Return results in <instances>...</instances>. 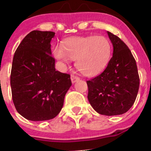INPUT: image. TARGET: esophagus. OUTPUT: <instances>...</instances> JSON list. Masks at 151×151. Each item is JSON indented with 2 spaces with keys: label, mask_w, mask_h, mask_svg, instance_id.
I'll return each instance as SVG.
<instances>
[{
  "label": "esophagus",
  "mask_w": 151,
  "mask_h": 151,
  "mask_svg": "<svg viewBox=\"0 0 151 151\" xmlns=\"http://www.w3.org/2000/svg\"><path fill=\"white\" fill-rule=\"evenodd\" d=\"M71 83H76V82H77L80 80V77H78L77 76H75V75H71Z\"/></svg>",
  "instance_id": "34e87169"
}]
</instances>
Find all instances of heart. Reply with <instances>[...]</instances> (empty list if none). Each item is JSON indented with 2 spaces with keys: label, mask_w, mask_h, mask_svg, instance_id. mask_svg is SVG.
Wrapping results in <instances>:
<instances>
[{
  "label": "heart",
  "mask_w": 151,
  "mask_h": 151,
  "mask_svg": "<svg viewBox=\"0 0 151 151\" xmlns=\"http://www.w3.org/2000/svg\"><path fill=\"white\" fill-rule=\"evenodd\" d=\"M112 46L104 36L71 37L64 40L61 47L53 51L55 59L64 63L75 60V66L86 77L99 75L106 68L111 56Z\"/></svg>",
  "instance_id": "obj_1"
}]
</instances>
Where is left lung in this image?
<instances>
[{"mask_svg":"<svg viewBox=\"0 0 151 151\" xmlns=\"http://www.w3.org/2000/svg\"><path fill=\"white\" fill-rule=\"evenodd\" d=\"M114 47L106 68L88 80V99L92 108L105 116L126 113L134 105L139 87L137 63L131 50L119 37L107 32Z\"/></svg>","mask_w":151,"mask_h":151,"instance_id":"1","label":"left lung"}]
</instances>
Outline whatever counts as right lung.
Wrapping results in <instances>:
<instances>
[{
  "instance_id": "obj_1",
  "label": "right lung",
  "mask_w": 151,
  "mask_h": 151,
  "mask_svg": "<svg viewBox=\"0 0 151 151\" xmlns=\"http://www.w3.org/2000/svg\"><path fill=\"white\" fill-rule=\"evenodd\" d=\"M53 32L28 34L14 52L10 84L17 112L31 121H45L60 112L71 86L70 75L55 69L51 40Z\"/></svg>"
}]
</instances>
